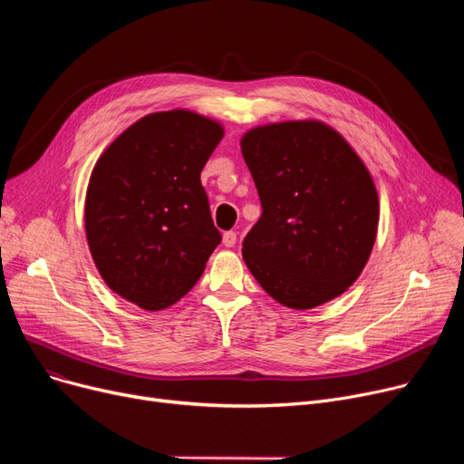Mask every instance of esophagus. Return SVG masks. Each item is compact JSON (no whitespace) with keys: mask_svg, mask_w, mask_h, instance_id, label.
I'll list each match as a JSON object with an SVG mask.
<instances>
[{"mask_svg":"<svg viewBox=\"0 0 464 464\" xmlns=\"http://www.w3.org/2000/svg\"><path fill=\"white\" fill-rule=\"evenodd\" d=\"M222 242H224V246H227V248L235 246L237 245V233L235 231H226L222 235Z\"/></svg>","mask_w":464,"mask_h":464,"instance_id":"1","label":"esophagus"}]
</instances>
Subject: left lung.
Wrapping results in <instances>:
<instances>
[{
	"label": "left lung",
	"instance_id": "8db88e82",
	"mask_svg": "<svg viewBox=\"0 0 464 464\" xmlns=\"http://www.w3.org/2000/svg\"><path fill=\"white\" fill-rule=\"evenodd\" d=\"M240 150L263 214L242 257L275 301L308 310L359 278L376 242L380 201L367 165L320 120L248 130Z\"/></svg>",
	"mask_w": 464,
	"mask_h": 464
}]
</instances>
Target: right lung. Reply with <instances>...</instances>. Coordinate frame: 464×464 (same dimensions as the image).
<instances>
[{
  "label": "right lung",
  "mask_w": 464,
  "mask_h": 464,
  "mask_svg": "<svg viewBox=\"0 0 464 464\" xmlns=\"http://www.w3.org/2000/svg\"><path fill=\"white\" fill-rule=\"evenodd\" d=\"M224 137L188 109L146 114L95 161L84 201L92 259L116 295L142 310L180 301L222 240L201 170Z\"/></svg>",
  "instance_id": "1"
}]
</instances>
